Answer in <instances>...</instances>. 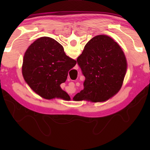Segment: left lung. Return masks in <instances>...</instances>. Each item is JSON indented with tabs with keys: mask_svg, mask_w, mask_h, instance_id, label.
Masks as SVG:
<instances>
[{
	"mask_svg": "<svg viewBox=\"0 0 150 150\" xmlns=\"http://www.w3.org/2000/svg\"><path fill=\"white\" fill-rule=\"evenodd\" d=\"M77 62L85 80L84 89L73 97L75 100L103 102L120 91L127 62L120 45L110 37L98 35L93 38Z\"/></svg>",
	"mask_w": 150,
	"mask_h": 150,
	"instance_id": "obj_1",
	"label": "left lung"
}]
</instances>
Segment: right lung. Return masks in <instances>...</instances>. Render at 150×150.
Returning a JSON list of instances; mask_svg holds the SVG:
<instances>
[{
	"label": "right lung",
	"mask_w": 150,
	"mask_h": 150,
	"mask_svg": "<svg viewBox=\"0 0 150 150\" xmlns=\"http://www.w3.org/2000/svg\"><path fill=\"white\" fill-rule=\"evenodd\" d=\"M77 62L64 52L54 39L42 37L30 45L25 53L22 75L30 88L45 99L60 98L69 100V96L60 87L68 72Z\"/></svg>",
	"instance_id": "add662e5"
}]
</instances>
